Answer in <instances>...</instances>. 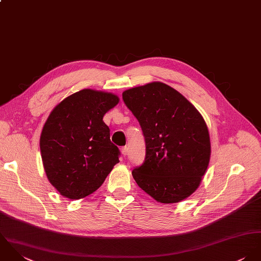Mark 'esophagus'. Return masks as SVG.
Wrapping results in <instances>:
<instances>
[{
    "label": "esophagus",
    "instance_id": "obj_1",
    "mask_svg": "<svg viewBox=\"0 0 261 261\" xmlns=\"http://www.w3.org/2000/svg\"><path fill=\"white\" fill-rule=\"evenodd\" d=\"M121 153H122L123 156H126L127 153H128V147H127V146L122 147V148H121Z\"/></svg>",
    "mask_w": 261,
    "mask_h": 261
}]
</instances>
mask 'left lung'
Listing matches in <instances>:
<instances>
[{
  "label": "left lung",
  "mask_w": 261,
  "mask_h": 261,
  "mask_svg": "<svg viewBox=\"0 0 261 261\" xmlns=\"http://www.w3.org/2000/svg\"><path fill=\"white\" fill-rule=\"evenodd\" d=\"M138 120L146 146L145 160L132 175L159 203L174 204L190 197L208 168L211 142L200 112L171 87L154 82L122 94Z\"/></svg>",
  "instance_id": "1"
}]
</instances>
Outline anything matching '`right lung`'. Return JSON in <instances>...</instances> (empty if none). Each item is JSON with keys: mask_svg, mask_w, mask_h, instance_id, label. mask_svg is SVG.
Wrapping results in <instances>:
<instances>
[{"mask_svg": "<svg viewBox=\"0 0 261 261\" xmlns=\"http://www.w3.org/2000/svg\"><path fill=\"white\" fill-rule=\"evenodd\" d=\"M119 103L111 93L85 89L65 98L47 118L40 136V151L48 180L70 200L96 192L120 150L111 142L105 114Z\"/></svg>", "mask_w": 261, "mask_h": 261, "instance_id": "1", "label": "right lung"}]
</instances>
